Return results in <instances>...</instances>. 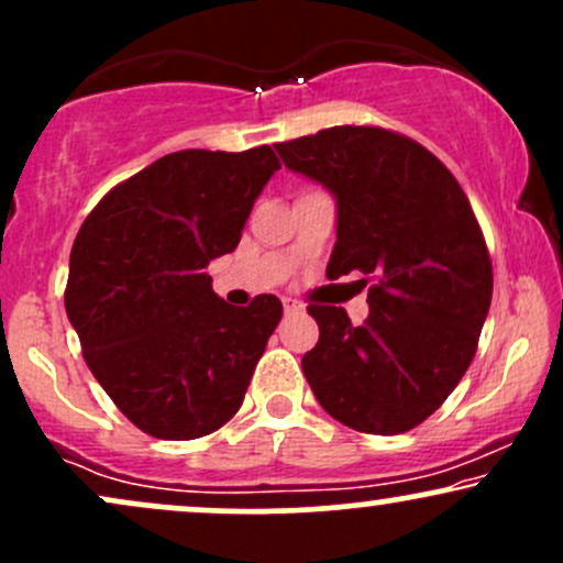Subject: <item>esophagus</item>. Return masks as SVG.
Wrapping results in <instances>:
<instances>
[{
  "instance_id": "esophagus-1",
  "label": "esophagus",
  "mask_w": 563,
  "mask_h": 563,
  "mask_svg": "<svg viewBox=\"0 0 563 563\" xmlns=\"http://www.w3.org/2000/svg\"><path fill=\"white\" fill-rule=\"evenodd\" d=\"M283 309H286V314H296V312H301V301H296V299H290V296H283Z\"/></svg>"
}]
</instances>
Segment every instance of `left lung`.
Returning a JSON list of instances; mask_svg holds the SVG:
<instances>
[{
    "instance_id": "obj_1",
    "label": "left lung",
    "mask_w": 563,
    "mask_h": 563,
    "mask_svg": "<svg viewBox=\"0 0 563 563\" xmlns=\"http://www.w3.org/2000/svg\"><path fill=\"white\" fill-rule=\"evenodd\" d=\"M275 147L335 196L328 277L373 283L363 325L309 303L320 339L301 357L303 376L349 429H416L468 371L493 301V260L466 192L434 153L391 129L344 124Z\"/></svg>"
}]
</instances>
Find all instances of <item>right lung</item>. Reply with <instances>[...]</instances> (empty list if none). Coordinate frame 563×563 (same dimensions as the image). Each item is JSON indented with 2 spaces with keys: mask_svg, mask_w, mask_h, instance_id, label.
I'll use <instances>...</instances> for the list:
<instances>
[{
  "mask_svg": "<svg viewBox=\"0 0 563 563\" xmlns=\"http://www.w3.org/2000/svg\"><path fill=\"white\" fill-rule=\"evenodd\" d=\"M277 169L269 145L169 153L84 219L66 312L92 376L145 434L198 439L241 410L283 303L262 294L232 307L206 267L235 251Z\"/></svg>",
  "mask_w": 563,
  "mask_h": 563,
  "instance_id": "1",
  "label": "right lung"
}]
</instances>
